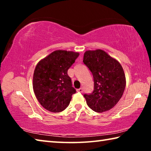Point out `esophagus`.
<instances>
[{"label":"esophagus","mask_w":151,"mask_h":151,"mask_svg":"<svg viewBox=\"0 0 151 151\" xmlns=\"http://www.w3.org/2000/svg\"><path fill=\"white\" fill-rule=\"evenodd\" d=\"M76 91H77V92H78V93H83V88H78V89H77V90H76Z\"/></svg>","instance_id":"34e87169"}]
</instances>
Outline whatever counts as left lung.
<instances>
[{
	"label": "left lung",
	"instance_id": "8db88e82",
	"mask_svg": "<svg viewBox=\"0 0 151 151\" xmlns=\"http://www.w3.org/2000/svg\"><path fill=\"white\" fill-rule=\"evenodd\" d=\"M83 63L94 80L93 93L83 95L87 105L96 112L109 111L121 99L126 86L122 66L102 50L86 51Z\"/></svg>",
	"mask_w": 151,
	"mask_h": 151
}]
</instances>
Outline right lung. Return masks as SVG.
<instances>
[{"label": "right lung", "instance_id": "obj_1", "mask_svg": "<svg viewBox=\"0 0 151 151\" xmlns=\"http://www.w3.org/2000/svg\"><path fill=\"white\" fill-rule=\"evenodd\" d=\"M79 56L72 51L56 50L40 60L33 75V89L40 104L52 112L68 106L76 93L68 70Z\"/></svg>", "mask_w": 151, "mask_h": 151}]
</instances>
